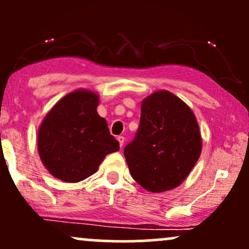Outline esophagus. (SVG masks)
<instances>
[{
  "label": "esophagus",
  "mask_w": 249,
  "mask_h": 249,
  "mask_svg": "<svg viewBox=\"0 0 249 249\" xmlns=\"http://www.w3.org/2000/svg\"><path fill=\"white\" fill-rule=\"evenodd\" d=\"M117 141L119 142V145H121V147H122L123 144H124V142H125V138L123 136H118L117 137Z\"/></svg>",
  "instance_id": "34e87169"
}]
</instances>
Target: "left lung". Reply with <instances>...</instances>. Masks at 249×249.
Masks as SVG:
<instances>
[{
	"label": "left lung",
	"mask_w": 249,
	"mask_h": 249,
	"mask_svg": "<svg viewBox=\"0 0 249 249\" xmlns=\"http://www.w3.org/2000/svg\"><path fill=\"white\" fill-rule=\"evenodd\" d=\"M201 153V137L192 110L168 91H158L142 104L139 127L125 146L132 178L150 192L179 186Z\"/></svg>",
	"instance_id": "8db88e82"
}]
</instances>
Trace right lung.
Here are the masks:
<instances>
[{"instance_id":"add662e5","label":"right lung","mask_w":249,"mask_h":249,"mask_svg":"<svg viewBox=\"0 0 249 249\" xmlns=\"http://www.w3.org/2000/svg\"><path fill=\"white\" fill-rule=\"evenodd\" d=\"M97 107L96 93L78 90L63 97L45 116L37 145L42 162L56 178L67 182L87 179L107 154L119 150Z\"/></svg>"}]
</instances>
